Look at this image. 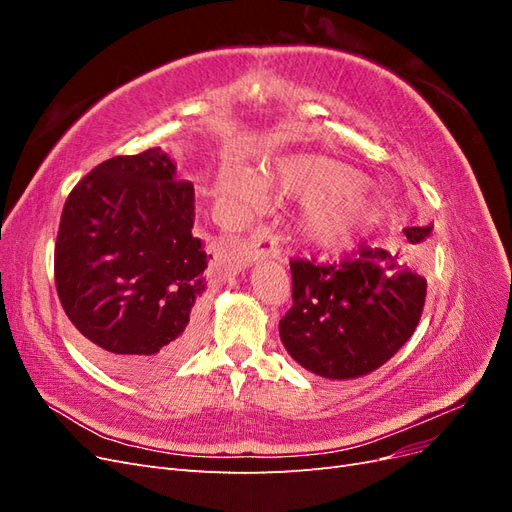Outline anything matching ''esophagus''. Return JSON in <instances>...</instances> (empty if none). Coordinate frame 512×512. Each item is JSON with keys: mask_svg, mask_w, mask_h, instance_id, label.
<instances>
[{"mask_svg": "<svg viewBox=\"0 0 512 512\" xmlns=\"http://www.w3.org/2000/svg\"><path fill=\"white\" fill-rule=\"evenodd\" d=\"M277 256H280V245H277L275 235H271V230L267 226H258L250 239V245H247L245 260L256 262V260H267Z\"/></svg>", "mask_w": 512, "mask_h": 512, "instance_id": "obj_1", "label": "esophagus"}]
</instances>
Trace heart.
<instances>
[{
    "mask_svg": "<svg viewBox=\"0 0 512 512\" xmlns=\"http://www.w3.org/2000/svg\"><path fill=\"white\" fill-rule=\"evenodd\" d=\"M356 170L318 156H288L269 166L267 179L237 162L222 166L215 192L230 203L256 209L269 185L303 200L301 232L320 250H344L380 218L378 200L363 188Z\"/></svg>",
    "mask_w": 512,
    "mask_h": 512,
    "instance_id": "obj_1",
    "label": "heart"
}]
</instances>
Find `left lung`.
I'll list each match as a JSON object with an SVG mask.
<instances>
[{
  "instance_id": "obj_1",
  "label": "left lung",
  "mask_w": 512,
  "mask_h": 512,
  "mask_svg": "<svg viewBox=\"0 0 512 512\" xmlns=\"http://www.w3.org/2000/svg\"><path fill=\"white\" fill-rule=\"evenodd\" d=\"M429 226L406 228L410 245H425ZM292 307L280 320L288 354L329 380L367 376L412 337L423 314L427 280L397 254L361 245L329 265L290 260Z\"/></svg>"
}]
</instances>
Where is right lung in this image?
I'll list each match as a JSON object with an SVG mask.
<instances>
[{"instance_id": "1", "label": "right lung", "mask_w": 512, "mask_h": 512, "mask_svg": "<svg viewBox=\"0 0 512 512\" xmlns=\"http://www.w3.org/2000/svg\"><path fill=\"white\" fill-rule=\"evenodd\" d=\"M192 228L194 185L175 177L160 147L106 160L70 192L55 243L57 297L115 374L156 378L196 346L211 254Z\"/></svg>"}]
</instances>
